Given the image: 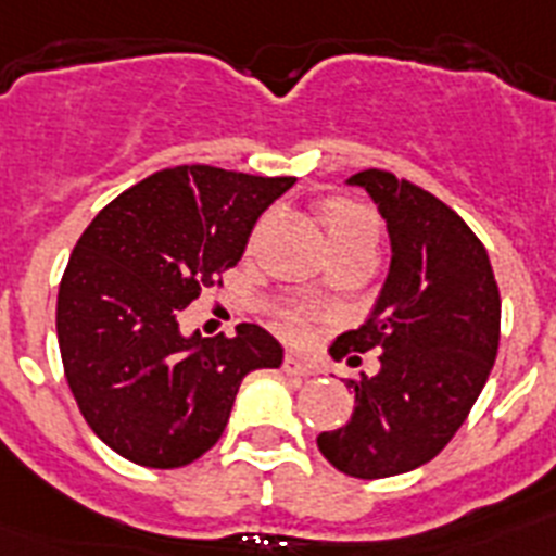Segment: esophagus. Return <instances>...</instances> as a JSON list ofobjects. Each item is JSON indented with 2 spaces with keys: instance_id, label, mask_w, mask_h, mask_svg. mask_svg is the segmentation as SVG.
Segmentation results:
<instances>
[{
  "instance_id": "1",
  "label": "esophagus",
  "mask_w": 556,
  "mask_h": 556,
  "mask_svg": "<svg viewBox=\"0 0 556 556\" xmlns=\"http://www.w3.org/2000/svg\"><path fill=\"white\" fill-rule=\"evenodd\" d=\"M283 372H289V376H312V367L306 365V362H301V358L298 356H292V353H287V356H283Z\"/></svg>"
}]
</instances>
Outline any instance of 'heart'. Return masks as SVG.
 <instances>
[{
    "label": "heart",
    "mask_w": 556,
    "mask_h": 556,
    "mask_svg": "<svg viewBox=\"0 0 556 556\" xmlns=\"http://www.w3.org/2000/svg\"><path fill=\"white\" fill-rule=\"evenodd\" d=\"M326 225L333 250L358 248V244L376 248L378 242V217L367 205L353 203V200H331L326 205ZM281 331L294 342L306 339L312 331V312L303 306L283 308Z\"/></svg>",
    "instance_id": "heart-1"
}]
</instances>
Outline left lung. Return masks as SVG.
<instances>
[{"label": "left lung", "instance_id": "1", "mask_svg": "<svg viewBox=\"0 0 556 556\" xmlns=\"http://www.w3.org/2000/svg\"><path fill=\"white\" fill-rule=\"evenodd\" d=\"M348 184L387 219L392 264L370 320L331 353L381 351V370L348 381L356 409L317 448L342 473L387 479L434 459L465 424L498 353L501 294L479 236L431 191L384 169Z\"/></svg>", "mask_w": 556, "mask_h": 556}]
</instances>
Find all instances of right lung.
Returning a JSON list of instances; mask_svg holds the SVG:
<instances>
[{
  "label": "right lung",
  "mask_w": 556,
  "mask_h": 556,
  "mask_svg": "<svg viewBox=\"0 0 556 556\" xmlns=\"http://www.w3.org/2000/svg\"><path fill=\"white\" fill-rule=\"evenodd\" d=\"M294 178L186 164L122 191L91 219L58 289V345L80 415L111 451L180 468L223 437L242 378L281 367L255 323L184 337L178 317L239 264L255 219Z\"/></svg>",
  "instance_id": "add662e5"
}]
</instances>
